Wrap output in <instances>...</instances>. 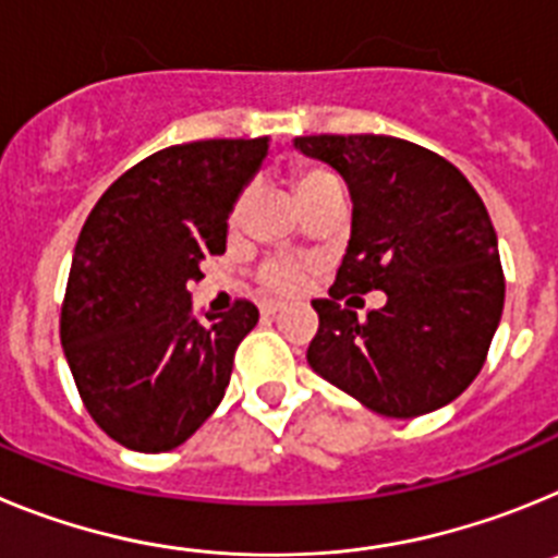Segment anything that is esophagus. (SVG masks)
I'll return each instance as SVG.
<instances>
[{
  "instance_id": "1",
  "label": "esophagus",
  "mask_w": 558,
  "mask_h": 558,
  "mask_svg": "<svg viewBox=\"0 0 558 558\" xmlns=\"http://www.w3.org/2000/svg\"><path fill=\"white\" fill-rule=\"evenodd\" d=\"M284 304L282 302H263L259 304V313L263 315H276V313H282Z\"/></svg>"
}]
</instances>
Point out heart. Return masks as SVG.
Wrapping results in <instances>:
<instances>
[{
  "instance_id": "1",
  "label": "heart",
  "mask_w": 558,
  "mask_h": 558,
  "mask_svg": "<svg viewBox=\"0 0 558 558\" xmlns=\"http://www.w3.org/2000/svg\"><path fill=\"white\" fill-rule=\"evenodd\" d=\"M338 184L332 172L324 170V167H295L293 172V186L299 201L310 198L315 192L327 190V186ZM240 211H243V198L236 201L234 206V220L240 218ZM304 265L295 263V259H288V256H270L265 259L263 268H259V282H263L265 290L276 295H293L302 290L304 284Z\"/></svg>"
}]
</instances>
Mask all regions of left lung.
Listing matches in <instances>:
<instances>
[{"label": "left lung", "instance_id": "8db88e82", "mask_svg": "<svg viewBox=\"0 0 558 558\" xmlns=\"http://www.w3.org/2000/svg\"><path fill=\"white\" fill-rule=\"evenodd\" d=\"M295 147L352 195V236L329 299H315L307 363L374 413L413 418L470 388L502 315L497 234L475 186L438 153L397 136L322 133ZM387 304L356 318L360 292Z\"/></svg>", "mask_w": 558, "mask_h": 558}]
</instances>
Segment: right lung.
Segmentation results:
<instances>
[{"label":"right lung","mask_w":558,"mask_h":558,"mask_svg":"<svg viewBox=\"0 0 558 558\" xmlns=\"http://www.w3.org/2000/svg\"><path fill=\"white\" fill-rule=\"evenodd\" d=\"M265 156L268 136L165 147L122 172L83 223L61 343L86 411L128 450H175L223 399L259 310L236 299L198 322L186 282L226 251V220Z\"/></svg>","instance_id":"right-lung-1"}]
</instances>
